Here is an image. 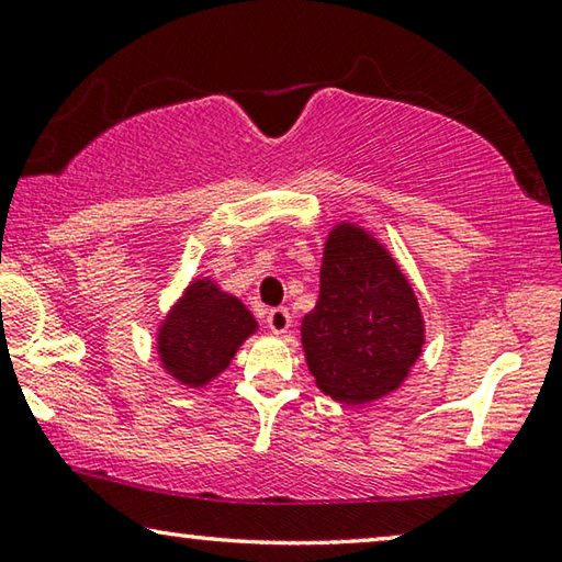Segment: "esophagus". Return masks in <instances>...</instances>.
Listing matches in <instances>:
<instances>
[{
  "label": "esophagus",
  "instance_id": "34e87169",
  "mask_svg": "<svg viewBox=\"0 0 562 562\" xmlns=\"http://www.w3.org/2000/svg\"><path fill=\"white\" fill-rule=\"evenodd\" d=\"M292 319H290V312L284 307H274L268 312V327L272 335H284V331L290 329Z\"/></svg>",
  "mask_w": 562,
  "mask_h": 562
}]
</instances>
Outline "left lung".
<instances>
[{"mask_svg": "<svg viewBox=\"0 0 562 562\" xmlns=\"http://www.w3.org/2000/svg\"><path fill=\"white\" fill-rule=\"evenodd\" d=\"M300 335L315 384L347 406L396 392L426 341L412 282L392 252L355 223H337L327 235L319 300Z\"/></svg>", "mask_w": 562, "mask_h": 562, "instance_id": "1", "label": "left lung"}]
</instances>
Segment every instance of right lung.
Instances as JSON below:
<instances>
[{
  "label": "right lung",
  "mask_w": 562,
  "mask_h": 562,
  "mask_svg": "<svg viewBox=\"0 0 562 562\" xmlns=\"http://www.w3.org/2000/svg\"><path fill=\"white\" fill-rule=\"evenodd\" d=\"M258 331V319L211 278L193 280L158 325L156 351L166 374L188 389H203L221 376Z\"/></svg>",
  "instance_id": "1"
}]
</instances>
